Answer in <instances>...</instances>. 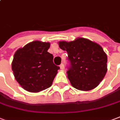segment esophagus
Masks as SVG:
<instances>
[{
    "instance_id": "1",
    "label": "esophagus",
    "mask_w": 120,
    "mask_h": 120,
    "mask_svg": "<svg viewBox=\"0 0 120 120\" xmlns=\"http://www.w3.org/2000/svg\"><path fill=\"white\" fill-rule=\"evenodd\" d=\"M59 66H60V69L61 70H63L64 68V66L63 64H61V65Z\"/></svg>"
}]
</instances>
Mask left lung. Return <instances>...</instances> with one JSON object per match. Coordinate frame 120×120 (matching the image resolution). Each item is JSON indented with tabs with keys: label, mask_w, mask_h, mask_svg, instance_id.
Returning <instances> with one entry per match:
<instances>
[{
	"label": "left lung",
	"mask_w": 120,
	"mask_h": 120,
	"mask_svg": "<svg viewBox=\"0 0 120 120\" xmlns=\"http://www.w3.org/2000/svg\"><path fill=\"white\" fill-rule=\"evenodd\" d=\"M59 46L68 53V78L72 86L83 91L98 87L107 72L108 58L102 47L84 38L59 42Z\"/></svg>",
	"instance_id": "1"
}]
</instances>
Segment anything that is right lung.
<instances>
[{
	"label": "right lung",
	"instance_id": "add662e5",
	"mask_svg": "<svg viewBox=\"0 0 120 120\" xmlns=\"http://www.w3.org/2000/svg\"><path fill=\"white\" fill-rule=\"evenodd\" d=\"M49 42L33 41L19 49L14 55L12 70L16 81L26 90L38 92L52 85L59 67L47 50Z\"/></svg>",
	"mask_w": 120,
	"mask_h": 120
}]
</instances>
